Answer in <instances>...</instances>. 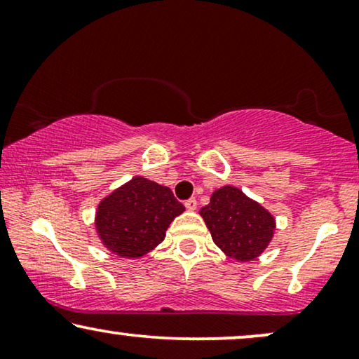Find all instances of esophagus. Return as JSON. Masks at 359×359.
Listing matches in <instances>:
<instances>
[{
	"label": "esophagus",
	"instance_id": "obj_1",
	"mask_svg": "<svg viewBox=\"0 0 359 359\" xmlns=\"http://www.w3.org/2000/svg\"><path fill=\"white\" fill-rule=\"evenodd\" d=\"M184 205H186V209H188V210H196V208H198V201H196L194 198H191V199L186 201Z\"/></svg>",
	"mask_w": 359,
	"mask_h": 359
}]
</instances>
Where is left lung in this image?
Returning <instances> with one entry per match:
<instances>
[{
	"mask_svg": "<svg viewBox=\"0 0 359 359\" xmlns=\"http://www.w3.org/2000/svg\"><path fill=\"white\" fill-rule=\"evenodd\" d=\"M214 243L240 263L258 258L271 243L276 219L257 201L235 186H222L199 210Z\"/></svg>",
	"mask_w": 359,
	"mask_h": 359,
	"instance_id": "obj_1",
	"label": "left lung"
}]
</instances>
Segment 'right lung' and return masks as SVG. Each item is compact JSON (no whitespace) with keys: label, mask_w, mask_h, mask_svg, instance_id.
Listing matches in <instances>:
<instances>
[{"label":"right lung","mask_w":359,"mask_h":359,"mask_svg":"<svg viewBox=\"0 0 359 359\" xmlns=\"http://www.w3.org/2000/svg\"><path fill=\"white\" fill-rule=\"evenodd\" d=\"M184 205L166 186L134 176L97 204L96 233L104 248L121 258H140L158 247Z\"/></svg>","instance_id":"1"}]
</instances>
